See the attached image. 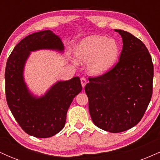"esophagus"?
I'll return each instance as SVG.
<instances>
[{
	"label": "esophagus",
	"instance_id": "esophagus-1",
	"mask_svg": "<svg viewBox=\"0 0 160 160\" xmlns=\"http://www.w3.org/2000/svg\"><path fill=\"white\" fill-rule=\"evenodd\" d=\"M80 81H81V84H82V88L85 87L86 82H87V81H86V78H82L81 79H80Z\"/></svg>",
	"mask_w": 160,
	"mask_h": 160
}]
</instances>
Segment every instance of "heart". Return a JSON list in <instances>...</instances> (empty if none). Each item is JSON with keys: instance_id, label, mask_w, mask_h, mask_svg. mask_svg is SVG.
Segmentation results:
<instances>
[{"instance_id": "1", "label": "heart", "mask_w": 160, "mask_h": 160, "mask_svg": "<svg viewBox=\"0 0 160 160\" xmlns=\"http://www.w3.org/2000/svg\"><path fill=\"white\" fill-rule=\"evenodd\" d=\"M120 46L113 38L93 35L82 39L75 49L79 62H88L87 70L92 75H101L108 71L117 62Z\"/></svg>"}]
</instances>
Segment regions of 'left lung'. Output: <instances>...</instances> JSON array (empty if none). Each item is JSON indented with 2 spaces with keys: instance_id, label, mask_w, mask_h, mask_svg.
I'll return each instance as SVG.
<instances>
[{
  "instance_id": "1",
  "label": "left lung",
  "mask_w": 160,
  "mask_h": 160,
  "mask_svg": "<svg viewBox=\"0 0 160 160\" xmlns=\"http://www.w3.org/2000/svg\"><path fill=\"white\" fill-rule=\"evenodd\" d=\"M120 60L105 74L89 78L85 86L89 110L96 126L121 132L140 122L153 93V65L141 40L122 30Z\"/></svg>"
}]
</instances>
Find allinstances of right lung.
<instances>
[{
  "mask_svg": "<svg viewBox=\"0 0 160 160\" xmlns=\"http://www.w3.org/2000/svg\"><path fill=\"white\" fill-rule=\"evenodd\" d=\"M64 51L60 38L46 30L25 37L16 46L7 59L5 89L8 107L24 131L36 138H49L64 128L68 110L82 90L78 77L58 81L44 95L34 96L24 80L25 62L31 52L39 49Z\"/></svg>",
  "mask_w": 160,
  "mask_h": 160,
  "instance_id": "1",
  "label": "right lung"
}]
</instances>
